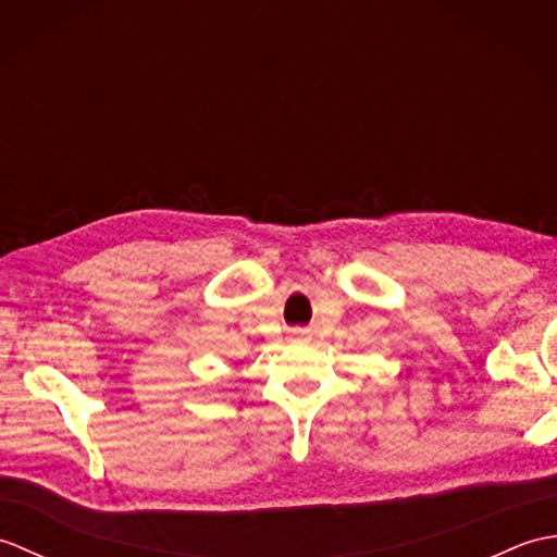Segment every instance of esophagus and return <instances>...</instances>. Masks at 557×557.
Wrapping results in <instances>:
<instances>
[{
    "label": "esophagus",
    "mask_w": 557,
    "mask_h": 557,
    "mask_svg": "<svg viewBox=\"0 0 557 557\" xmlns=\"http://www.w3.org/2000/svg\"><path fill=\"white\" fill-rule=\"evenodd\" d=\"M294 339H309V335H306V333H294Z\"/></svg>",
    "instance_id": "obj_1"
}]
</instances>
